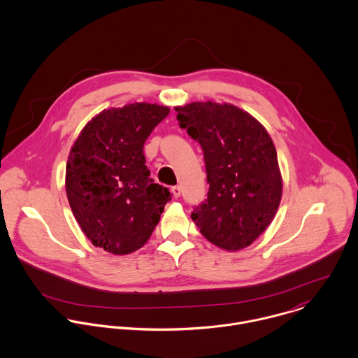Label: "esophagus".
<instances>
[{"label":"esophagus","instance_id":"1","mask_svg":"<svg viewBox=\"0 0 358 358\" xmlns=\"http://www.w3.org/2000/svg\"><path fill=\"white\" fill-rule=\"evenodd\" d=\"M171 192H172V194H173V197H175V199L180 197V193H182V190H180V187H179V186H173V187L171 189Z\"/></svg>","mask_w":358,"mask_h":358}]
</instances>
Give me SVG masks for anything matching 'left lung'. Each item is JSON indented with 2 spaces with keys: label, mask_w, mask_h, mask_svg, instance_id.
<instances>
[{
  "label": "left lung",
  "mask_w": 358,
  "mask_h": 358,
  "mask_svg": "<svg viewBox=\"0 0 358 358\" xmlns=\"http://www.w3.org/2000/svg\"><path fill=\"white\" fill-rule=\"evenodd\" d=\"M179 127L204 153L209 190L192 219L226 251L251 245L275 216L282 194L277 152L263 125L233 104L175 107Z\"/></svg>",
  "instance_id": "1"
}]
</instances>
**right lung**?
<instances>
[{"mask_svg":"<svg viewBox=\"0 0 358 358\" xmlns=\"http://www.w3.org/2000/svg\"><path fill=\"white\" fill-rule=\"evenodd\" d=\"M168 114L166 106L150 103L103 110L71 148L66 193L95 247L127 255L150 238L171 193L150 178L143 146Z\"/></svg>","mask_w":358,"mask_h":358,"instance_id":"obj_1","label":"right lung"}]
</instances>
